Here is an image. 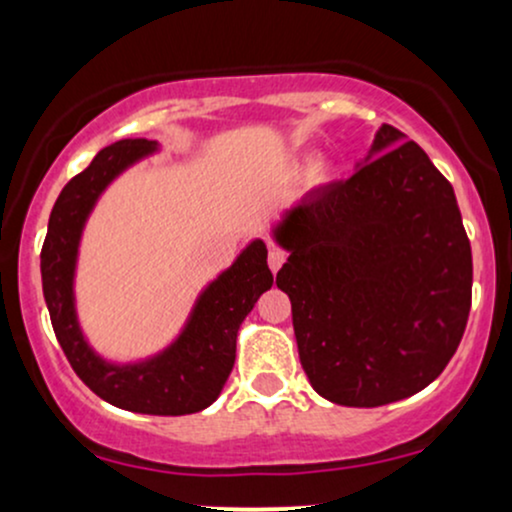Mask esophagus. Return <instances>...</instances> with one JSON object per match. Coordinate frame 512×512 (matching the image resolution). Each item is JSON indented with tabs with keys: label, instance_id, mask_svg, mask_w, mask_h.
<instances>
[{
	"label": "esophagus",
	"instance_id": "obj_1",
	"mask_svg": "<svg viewBox=\"0 0 512 512\" xmlns=\"http://www.w3.org/2000/svg\"><path fill=\"white\" fill-rule=\"evenodd\" d=\"M267 262H269V269H272V272H279L281 264L286 262V252L279 250V248H269Z\"/></svg>",
	"mask_w": 512,
	"mask_h": 512
}]
</instances>
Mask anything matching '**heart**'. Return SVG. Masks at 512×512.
Here are the masks:
<instances>
[{
	"label": "heart",
	"mask_w": 512,
	"mask_h": 512,
	"mask_svg": "<svg viewBox=\"0 0 512 512\" xmlns=\"http://www.w3.org/2000/svg\"><path fill=\"white\" fill-rule=\"evenodd\" d=\"M322 173H325V166H320V175H322Z\"/></svg>",
	"instance_id": "heart-1"
}]
</instances>
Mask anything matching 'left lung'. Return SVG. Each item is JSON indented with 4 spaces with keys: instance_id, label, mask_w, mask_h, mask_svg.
<instances>
[{
    "instance_id": "obj_1",
    "label": "left lung",
    "mask_w": 512,
    "mask_h": 512,
    "mask_svg": "<svg viewBox=\"0 0 512 512\" xmlns=\"http://www.w3.org/2000/svg\"><path fill=\"white\" fill-rule=\"evenodd\" d=\"M272 236L291 252L276 286L317 395L383 407L443 373L467 327L472 248L419 144L383 125L356 173L305 195Z\"/></svg>"
}]
</instances>
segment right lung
I'll list each match as a JSON object with an SVG mask.
<instances>
[{
  "mask_svg": "<svg viewBox=\"0 0 512 512\" xmlns=\"http://www.w3.org/2000/svg\"><path fill=\"white\" fill-rule=\"evenodd\" d=\"M154 151L158 142L120 139L98 151L91 166L64 185L50 214L40 274L52 330L74 373L113 407L137 414L182 416L207 409L221 395L236 363L240 325L257 298L272 289L274 276L267 267V245L257 238L199 293L182 332L156 356L137 363H113L91 349L74 303L81 233L105 187Z\"/></svg>",
  "mask_w": 512,
  "mask_h": 512,
  "instance_id": "add662e5",
  "label": "right lung"
}]
</instances>
